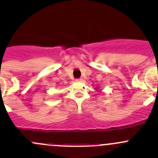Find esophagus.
I'll return each instance as SVG.
<instances>
[{
	"instance_id": "obj_1",
	"label": "esophagus",
	"mask_w": 158,
	"mask_h": 158,
	"mask_svg": "<svg viewBox=\"0 0 158 158\" xmlns=\"http://www.w3.org/2000/svg\"><path fill=\"white\" fill-rule=\"evenodd\" d=\"M82 79H81V78L76 79V82H82Z\"/></svg>"
}]
</instances>
